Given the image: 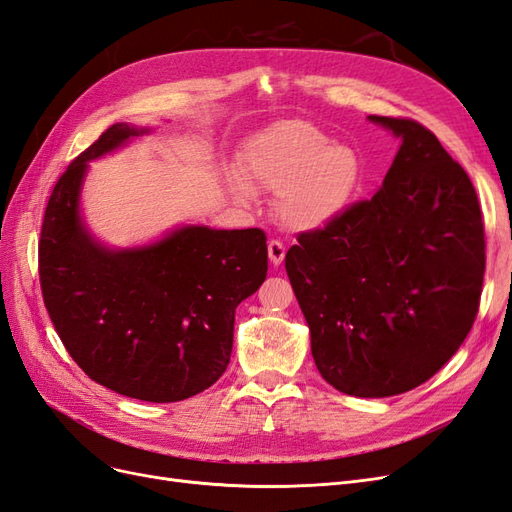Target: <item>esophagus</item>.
<instances>
[{"instance_id":"1","label":"esophagus","mask_w":512,"mask_h":512,"mask_svg":"<svg viewBox=\"0 0 512 512\" xmlns=\"http://www.w3.org/2000/svg\"><path fill=\"white\" fill-rule=\"evenodd\" d=\"M267 250H269V260H271V265H273V267L282 265V260H284V256H286V247H284L280 241H269Z\"/></svg>"}]
</instances>
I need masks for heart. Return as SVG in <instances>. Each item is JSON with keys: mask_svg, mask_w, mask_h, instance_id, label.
Listing matches in <instances>:
<instances>
[{"mask_svg": "<svg viewBox=\"0 0 512 512\" xmlns=\"http://www.w3.org/2000/svg\"><path fill=\"white\" fill-rule=\"evenodd\" d=\"M363 158L350 143L329 141L309 121H277L256 134L241 156V179L230 177L239 200L252 192L277 196L280 222L297 232L327 228L354 200Z\"/></svg>", "mask_w": 512, "mask_h": 512, "instance_id": "heart-1", "label": "heart"}]
</instances>
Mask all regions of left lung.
<instances>
[{
  "mask_svg": "<svg viewBox=\"0 0 512 512\" xmlns=\"http://www.w3.org/2000/svg\"><path fill=\"white\" fill-rule=\"evenodd\" d=\"M399 138L371 200L303 232L286 273L312 356L333 389H416L468 337L485 275V230L470 177L421 123L367 117Z\"/></svg>",
  "mask_w": 512,
  "mask_h": 512,
  "instance_id": "left-lung-1",
  "label": "left lung"
}]
</instances>
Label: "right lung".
<instances>
[{
    "mask_svg": "<svg viewBox=\"0 0 512 512\" xmlns=\"http://www.w3.org/2000/svg\"><path fill=\"white\" fill-rule=\"evenodd\" d=\"M151 130L115 123L59 177L40 235V286L55 331L91 380L170 404L226 371L235 309L267 277V237L181 224L143 245L102 243L81 205L89 162Z\"/></svg>",
    "mask_w": 512,
    "mask_h": 512,
    "instance_id": "1",
    "label": "right lung"
}]
</instances>
